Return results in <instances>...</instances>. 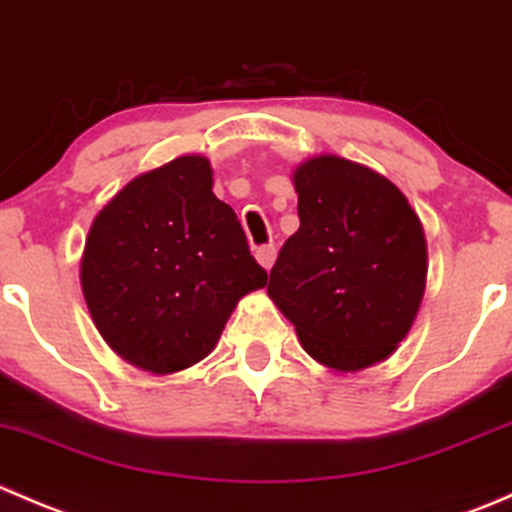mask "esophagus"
Returning <instances> with one entry per match:
<instances>
[{"label": "esophagus", "mask_w": 512, "mask_h": 512, "mask_svg": "<svg viewBox=\"0 0 512 512\" xmlns=\"http://www.w3.org/2000/svg\"><path fill=\"white\" fill-rule=\"evenodd\" d=\"M255 257H257V262H260V265L265 267V270H270V267L275 265V257H277L275 245H262V247H257Z\"/></svg>", "instance_id": "1"}]
</instances>
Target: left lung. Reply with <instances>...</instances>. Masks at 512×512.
<instances>
[{"instance_id": "1", "label": "left lung", "mask_w": 512, "mask_h": 512, "mask_svg": "<svg viewBox=\"0 0 512 512\" xmlns=\"http://www.w3.org/2000/svg\"><path fill=\"white\" fill-rule=\"evenodd\" d=\"M299 230L282 245L267 294L304 352L337 371L389 359L426 289V237L406 195L366 165L314 156L292 175Z\"/></svg>"}]
</instances>
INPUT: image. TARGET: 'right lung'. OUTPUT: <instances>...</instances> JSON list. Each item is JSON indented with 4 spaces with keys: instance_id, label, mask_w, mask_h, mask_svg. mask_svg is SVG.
Here are the masks:
<instances>
[{
    "instance_id": "right-lung-1",
    "label": "right lung",
    "mask_w": 512,
    "mask_h": 512,
    "mask_svg": "<svg viewBox=\"0 0 512 512\" xmlns=\"http://www.w3.org/2000/svg\"><path fill=\"white\" fill-rule=\"evenodd\" d=\"M267 285L203 156L133 178L96 215L81 289L108 347L151 374L205 359L247 292Z\"/></svg>"
}]
</instances>
